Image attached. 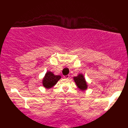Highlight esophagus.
Instances as JSON below:
<instances>
[{
  "mask_svg": "<svg viewBox=\"0 0 128 128\" xmlns=\"http://www.w3.org/2000/svg\"><path fill=\"white\" fill-rule=\"evenodd\" d=\"M70 76L69 75H66V76H64V78H68Z\"/></svg>",
  "mask_w": 128,
  "mask_h": 128,
  "instance_id": "obj_1",
  "label": "esophagus"
}]
</instances>
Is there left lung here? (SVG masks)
<instances>
[{
    "label": "left lung",
    "instance_id": "obj_1",
    "mask_svg": "<svg viewBox=\"0 0 128 128\" xmlns=\"http://www.w3.org/2000/svg\"><path fill=\"white\" fill-rule=\"evenodd\" d=\"M73 78L78 88L81 90L84 91L88 88V84L86 82L84 76L82 74H78L77 76H75Z\"/></svg>",
    "mask_w": 128,
    "mask_h": 128
}]
</instances>
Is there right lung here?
Here are the masks:
<instances>
[{
  "instance_id": "1",
  "label": "right lung",
  "mask_w": 128,
  "mask_h": 128,
  "mask_svg": "<svg viewBox=\"0 0 128 128\" xmlns=\"http://www.w3.org/2000/svg\"><path fill=\"white\" fill-rule=\"evenodd\" d=\"M60 78L61 76L55 75L52 72H47L43 78V85L46 88H50L55 85Z\"/></svg>"
}]
</instances>
